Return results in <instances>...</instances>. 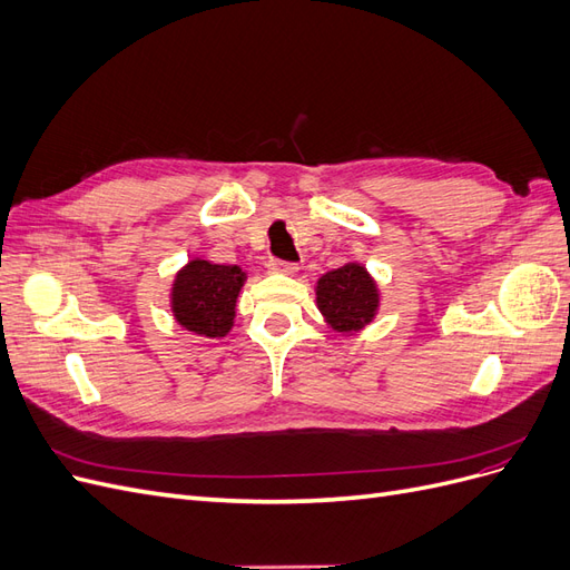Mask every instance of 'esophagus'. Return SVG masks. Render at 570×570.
<instances>
[{"label":"esophagus","instance_id":"1","mask_svg":"<svg viewBox=\"0 0 570 570\" xmlns=\"http://www.w3.org/2000/svg\"><path fill=\"white\" fill-rule=\"evenodd\" d=\"M268 271L271 273H283V275H295L299 271V266L289 264V262H281V258H271Z\"/></svg>","mask_w":570,"mask_h":570}]
</instances>
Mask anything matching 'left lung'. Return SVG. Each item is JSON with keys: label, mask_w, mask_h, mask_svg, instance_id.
<instances>
[{"label": "left lung", "mask_w": 570, "mask_h": 570, "mask_svg": "<svg viewBox=\"0 0 570 570\" xmlns=\"http://www.w3.org/2000/svg\"><path fill=\"white\" fill-rule=\"evenodd\" d=\"M316 304L325 323L342 335L366 327L381 306V292L366 266L344 264L316 283Z\"/></svg>", "instance_id": "obj_1"}]
</instances>
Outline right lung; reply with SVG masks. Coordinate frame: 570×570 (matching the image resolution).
Returning a JSON list of instances; mask_svg holds the SVG:
<instances>
[{
  "label": "right lung",
  "mask_w": 570,
  "mask_h": 570,
  "mask_svg": "<svg viewBox=\"0 0 570 570\" xmlns=\"http://www.w3.org/2000/svg\"><path fill=\"white\" fill-rule=\"evenodd\" d=\"M247 281L239 266L193 258L170 287V312L185 331L202 337H226L235 323L237 295Z\"/></svg>",
  "instance_id": "add662e5"
}]
</instances>
